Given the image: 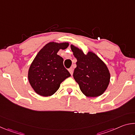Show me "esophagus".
<instances>
[{
	"label": "esophagus",
	"mask_w": 135,
	"mask_h": 135,
	"mask_svg": "<svg viewBox=\"0 0 135 135\" xmlns=\"http://www.w3.org/2000/svg\"><path fill=\"white\" fill-rule=\"evenodd\" d=\"M68 71H69V72H70V73L71 74V75H73V68H69V69H68Z\"/></svg>",
	"instance_id": "1"
}]
</instances>
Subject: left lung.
<instances>
[{"label":"left lung","mask_w":135,"mask_h":135,"mask_svg":"<svg viewBox=\"0 0 135 135\" xmlns=\"http://www.w3.org/2000/svg\"><path fill=\"white\" fill-rule=\"evenodd\" d=\"M71 49L77 61L73 77L82 93L88 97L103 94L110 80V73L105 64L92 52L85 55L81 49L73 45Z\"/></svg>","instance_id":"1"}]
</instances>
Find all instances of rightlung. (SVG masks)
I'll list each match as a JSON object with an SVG mask.
<instances>
[{
	"label": "right lung",
	"mask_w": 135,
	"mask_h": 135,
	"mask_svg": "<svg viewBox=\"0 0 135 135\" xmlns=\"http://www.w3.org/2000/svg\"><path fill=\"white\" fill-rule=\"evenodd\" d=\"M67 42H49L38 52L29 68L28 79L36 93L50 97L58 90L61 83L71 76L64 67V59L57 55L59 49H67Z\"/></svg>",
	"instance_id": "obj_1"
}]
</instances>
